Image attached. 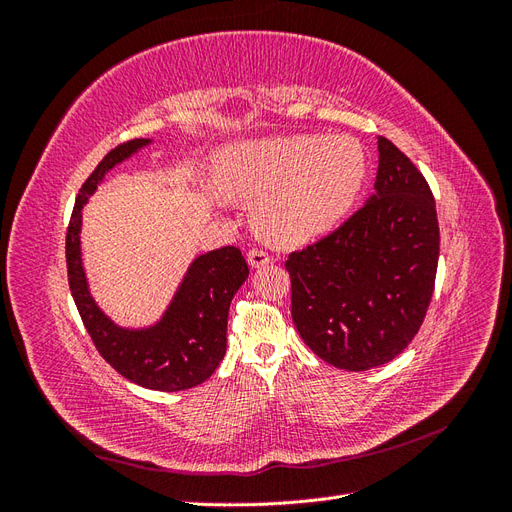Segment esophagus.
<instances>
[{
  "instance_id": "34e87169",
  "label": "esophagus",
  "mask_w": 512,
  "mask_h": 512,
  "mask_svg": "<svg viewBox=\"0 0 512 512\" xmlns=\"http://www.w3.org/2000/svg\"><path fill=\"white\" fill-rule=\"evenodd\" d=\"M247 262H250L252 269H258V267H265V265H269V262H273V256L265 250H260V247H252V250L247 252Z\"/></svg>"
}]
</instances>
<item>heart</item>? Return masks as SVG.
<instances>
[{
  "instance_id": "obj_1",
  "label": "heart",
  "mask_w": 512,
  "mask_h": 512,
  "mask_svg": "<svg viewBox=\"0 0 512 512\" xmlns=\"http://www.w3.org/2000/svg\"><path fill=\"white\" fill-rule=\"evenodd\" d=\"M213 170L226 194L256 198L262 235L297 245L346 218L367 181L369 156L350 134H297L230 145Z\"/></svg>"
}]
</instances>
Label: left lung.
Returning <instances> with one entry per match:
<instances>
[{
    "instance_id": "left-lung-1",
    "label": "left lung",
    "mask_w": 512,
    "mask_h": 512,
    "mask_svg": "<svg viewBox=\"0 0 512 512\" xmlns=\"http://www.w3.org/2000/svg\"><path fill=\"white\" fill-rule=\"evenodd\" d=\"M378 151L374 196L286 260L294 327L322 361L348 371L404 352L436 286L440 228L429 183L389 138H378Z\"/></svg>"
}]
</instances>
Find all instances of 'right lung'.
I'll return each mask as SVG.
<instances>
[{
    "instance_id": "1",
    "label": "right lung",
    "mask_w": 512,
    "mask_h": 512,
    "mask_svg": "<svg viewBox=\"0 0 512 512\" xmlns=\"http://www.w3.org/2000/svg\"><path fill=\"white\" fill-rule=\"evenodd\" d=\"M147 143V138H134L117 145L81 185L66 232L68 284L102 359L138 386L173 393L198 386L218 369L226 354L230 301L250 269L235 245L198 256L164 318L145 331L119 329L100 312L89 294L81 262V209L108 170Z\"/></svg>"
}]
</instances>
